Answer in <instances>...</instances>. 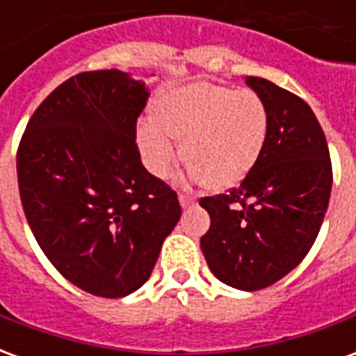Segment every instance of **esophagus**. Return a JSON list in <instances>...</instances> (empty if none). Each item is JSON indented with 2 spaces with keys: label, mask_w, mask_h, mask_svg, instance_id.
<instances>
[{
  "label": "esophagus",
  "mask_w": 356,
  "mask_h": 356,
  "mask_svg": "<svg viewBox=\"0 0 356 356\" xmlns=\"http://www.w3.org/2000/svg\"><path fill=\"white\" fill-rule=\"evenodd\" d=\"M179 204H181V208H191L196 204V198L191 194H179Z\"/></svg>",
  "instance_id": "esophagus-1"
}]
</instances>
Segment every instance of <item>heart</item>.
<instances>
[{
	"mask_svg": "<svg viewBox=\"0 0 356 356\" xmlns=\"http://www.w3.org/2000/svg\"><path fill=\"white\" fill-rule=\"evenodd\" d=\"M152 122L137 125L140 160L154 177H168L177 163L173 139L188 175L211 191L240 185L259 162L268 137V112L259 95L196 81L163 91L150 106Z\"/></svg>",
	"mask_w": 356,
	"mask_h": 356,
	"instance_id": "heart-1",
	"label": "heart"
}]
</instances>
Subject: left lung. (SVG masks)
Returning <instances> with one entry per match:
<instances>
[{
    "label": "left lung",
    "mask_w": 356,
    "mask_h": 356,
    "mask_svg": "<svg viewBox=\"0 0 356 356\" xmlns=\"http://www.w3.org/2000/svg\"><path fill=\"white\" fill-rule=\"evenodd\" d=\"M246 83L267 106V145L238 186L200 200L211 219L200 248L221 282L255 291L278 282L309 254L328 209L332 162L303 99L255 76Z\"/></svg>",
    "instance_id": "obj_1"
}]
</instances>
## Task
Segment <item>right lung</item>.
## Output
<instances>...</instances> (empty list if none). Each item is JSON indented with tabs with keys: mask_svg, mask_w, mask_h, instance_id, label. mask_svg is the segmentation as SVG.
<instances>
[{
	"mask_svg": "<svg viewBox=\"0 0 356 356\" xmlns=\"http://www.w3.org/2000/svg\"><path fill=\"white\" fill-rule=\"evenodd\" d=\"M148 88L122 70L60 83L30 118L17 152L20 202L38 244L66 280L124 298L150 278L181 217L135 143Z\"/></svg>",
	"mask_w": 356,
	"mask_h": 356,
	"instance_id": "right-lung-1",
	"label": "right lung"
}]
</instances>
